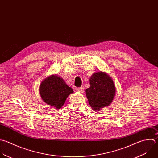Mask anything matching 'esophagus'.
<instances>
[{
    "label": "esophagus",
    "mask_w": 158,
    "mask_h": 158,
    "mask_svg": "<svg viewBox=\"0 0 158 158\" xmlns=\"http://www.w3.org/2000/svg\"><path fill=\"white\" fill-rule=\"evenodd\" d=\"M84 87H78L77 88L78 92H79L81 93H83L84 92Z\"/></svg>",
    "instance_id": "34e87169"
}]
</instances>
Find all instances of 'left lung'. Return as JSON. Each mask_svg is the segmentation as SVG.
<instances>
[{"label":"left lung","mask_w":158,"mask_h":158,"mask_svg":"<svg viewBox=\"0 0 158 158\" xmlns=\"http://www.w3.org/2000/svg\"><path fill=\"white\" fill-rule=\"evenodd\" d=\"M90 87L85 90L86 96L92 109L99 111L109 106L115 95V87L112 79L106 73L97 72L89 79Z\"/></svg>","instance_id":"1"}]
</instances>
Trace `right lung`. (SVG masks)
Listing matches in <instances>:
<instances>
[{"instance_id":"obj_1","label":"right lung","mask_w":158,"mask_h":158,"mask_svg":"<svg viewBox=\"0 0 158 158\" xmlns=\"http://www.w3.org/2000/svg\"><path fill=\"white\" fill-rule=\"evenodd\" d=\"M39 91L43 100L56 109L62 107L67 97L74 92L57 75H51L44 79L40 85Z\"/></svg>"}]
</instances>
